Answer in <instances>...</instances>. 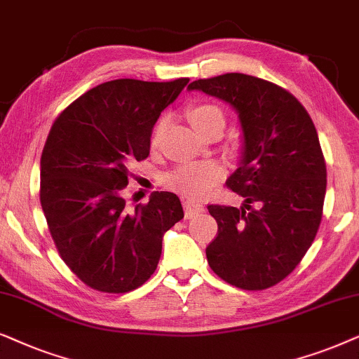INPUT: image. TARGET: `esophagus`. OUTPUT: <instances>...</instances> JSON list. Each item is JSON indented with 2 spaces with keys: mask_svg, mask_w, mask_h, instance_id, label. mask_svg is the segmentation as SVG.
I'll return each instance as SVG.
<instances>
[{
  "mask_svg": "<svg viewBox=\"0 0 359 359\" xmlns=\"http://www.w3.org/2000/svg\"><path fill=\"white\" fill-rule=\"evenodd\" d=\"M184 208H185V217L187 218H194L197 217V215L203 213L205 212V207L200 202H197V200H184Z\"/></svg>",
  "mask_w": 359,
  "mask_h": 359,
  "instance_id": "esophagus-1",
  "label": "esophagus"
}]
</instances>
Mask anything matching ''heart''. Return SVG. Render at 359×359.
Returning <instances> with one entry per match:
<instances>
[{"instance_id":"heart-1","label":"heart","mask_w":359,"mask_h":359,"mask_svg":"<svg viewBox=\"0 0 359 359\" xmlns=\"http://www.w3.org/2000/svg\"><path fill=\"white\" fill-rule=\"evenodd\" d=\"M189 119L198 133H202L205 128L212 126V124H224L223 111L213 103L194 104L189 111ZM162 126H164V121L157 124L154 137H152L154 141L161 133ZM222 177L223 167L217 164V162H190V164L180 165L179 169L172 172L167 182H169L172 189L179 190V192L187 195H202L215 182H218Z\"/></svg>"}]
</instances>
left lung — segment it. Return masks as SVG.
Masks as SVG:
<instances>
[{"mask_svg":"<svg viewBox=\"0 0 359 359\" xmlns=\"http://www.w3.org/2000/svg\"><path fill=\"white\" fill-rule=\"evenodd\" d=\"M202 92L235 109L241 157L226 185L240 208L208 205L218 236L207 248L217 276L245 290H262L287 277L315 240L327 165L312 118L287 90L245 74L195 80Z\"/></svg>","mask_w":359,"mask_h":359,"instance_id":"obj_1","label":"left lung"}]
</instances>
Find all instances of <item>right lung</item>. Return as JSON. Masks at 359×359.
Returning <instances> with one entry per match:
<instances>
[{"instance_id":"1","label":"right lung","mask_w":359,"mask_h":359,"mask_svg":"<svg viewBox=\"0 0 359 359\" xmlns=\"http://www.w3.org/2000/svg\"><path fill=\"white\" fill-rule=\"evenodd\" d=\"M189 79L104 82L76 98L47 137L41 205L72 272L100 292L123 294L154 274L165 231L184 218L179 197L156 192L124 208L130 165L149 156L152 128Z\"/></svg>"}]
</instances>
